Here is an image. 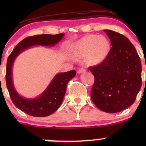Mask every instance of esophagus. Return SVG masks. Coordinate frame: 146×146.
<instances>
[{"label": "esophagus", "instance_id": "esophagus-1", "mask_svg": "<svg viewBox=\"0 0 146 146\" xmlns=\"http://www.w3.org/2000/svg\"><path fill=\"white\" fill-rule=\"evenodd\" d=\"M86 71V70L84 69V68H80V69L78 70V73H82Z\"/></svg>", "mask_w": 146, "mask_h": 146}]
</instances>
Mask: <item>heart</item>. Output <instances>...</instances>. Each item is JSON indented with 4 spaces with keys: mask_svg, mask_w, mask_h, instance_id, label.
<instances>
[{
    "mask_svg": "<svg viewBox=\"0 0 146 146\" xmlns=\"http://www.w3.org/2000/svg\"><path fill=\"white\" fill-rule=\"evenodd\" d=\"M109 48V42L103 36L88 35L82 38L72 48V53L75 58H82L87 55V61L97 64L102 61Z\"/></svg>",
    "mask_w": 146,
    "mask_h": 146,
    "instance_id": "b5f03b06",
    "label": "heart"
}]
</instances>
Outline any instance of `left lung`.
Here are the masks:
<instances>
[{
	"label": "left lung",
	"mask_w": 146,
	"mask_h": 146,
	"mask_svg": "<svg viewBox=\"0 0 146 146\" xmlns=\"http://www.w3.org/2000/svg\"><path fill=\"white\" fill-rule=\"evenodd\" d=\"M104 31L112 47L105 59L89 67L95 82L90 96L102 111L115 113L133 104L141 87V63L130 40L111 30Z\"/></svg>",
	"instance_id": "8db88e82"
}]
</instances>
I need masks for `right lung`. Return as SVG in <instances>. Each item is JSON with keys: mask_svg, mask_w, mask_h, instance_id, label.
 Segmentation results:
<instances>
[{"mask_svg": "<svg viewBox=\"0 0 146 146\" xmlns=\"http://www.w3.org/2000/svg\"><path fill=\"white\" fill-rule=\"evenodd\" d=\"M64 33L56 35L42 34L29 36L20 42L10 53L7 61L6 85L13 104L27 115L43 117L56 112L62 104L66 90L67 84L76 75L75 70L59 73L53 78L46 90L38 98L27 100L20 96L15 90L12 82V65L16 56L26 48L35 44L52 46L63 38Z\"/></svg>", "mask_w": 146, "mask_h": 146, "instance_id": "right-lung-1", "label": "right lung"}]
</instances>
